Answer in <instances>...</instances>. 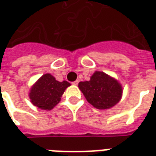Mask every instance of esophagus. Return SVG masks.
Masks as SVG:
<instances>
[{"label": "esophagus", "mask_w": 156, "mask_h": 156, "mask_svg": "<svg viewBox=\"0 0 156 156\" xmlns=\"http://www.w3.org/2000/svg\"><path fill=\"white\" fill-rule=\"evenodd\" d=\"M72 84H73V85H78V80H76V81L73 82V83H72Z\"/></svg>", "instance_id": "34e87169"}]
</instances>
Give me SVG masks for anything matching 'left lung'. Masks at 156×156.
<instances>
[{"instance_id": "1", "label": "left lung", "mask_w": 156, "mask_h": 156, "mask_svg": "<svg viewBox=\"0 0 156 156\" xmlns=\"http://www.w3.org/2000/svg\"><path fill=\"white\" fill-rule=\"evenodd\" d=\"M78 88L87 101L94 108L108 109L118 104L122 97V86L104 72L96 71L89 81L80 82Z\"/></svg>"}]
</instances>
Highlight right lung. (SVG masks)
Instances as JSON below:
<instances>
[{
    "instance_id": "obj_1",
    "label": "right lung",
    "mask_w": 156,
    "mask_h": 156,
    "mask_svg": "<svg viewBox=\"0 0 156 156\" xmlns=\"http://www.w3.org/2000/svg\"><path fill=\"white\" fill-rule=\"evenodd\" d=\"M70 86L67 81H57L49 73L42 75L32 87L29 98L33 105L42 110H51L61 100L65 89Z\"/></svg>"
}]
</instances>
